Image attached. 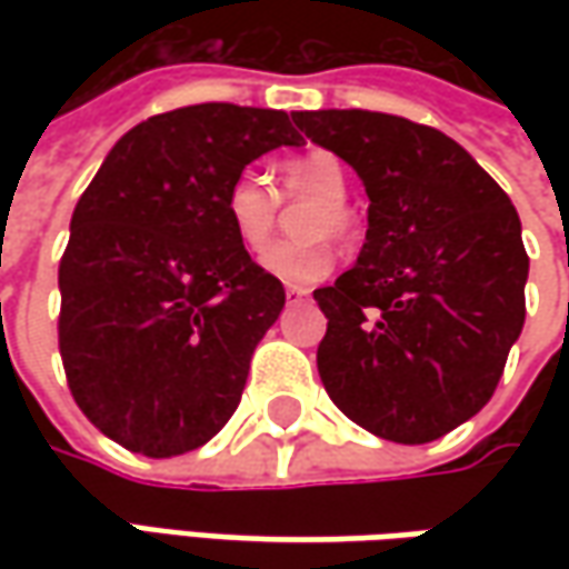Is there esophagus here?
Returning a JSON list of instances; mask_svg holds the SVG:
<instances>
[{
    "instance_id": "1",
    "label": "esophagus",
    "mask_w": 569,
    "mask_h": 569,
    "mask_svg": "<svg viewBox=\"0 0 569 569\" xmlns=\"http://www.w3.org/2000/svg\"><path fill=\"white\" fill-rule=\"evenodd\" d=\"M284 297H288V300H307L310 291H307V288H300V284H288V288H284Z\"/></svg>"
}]
</instances>
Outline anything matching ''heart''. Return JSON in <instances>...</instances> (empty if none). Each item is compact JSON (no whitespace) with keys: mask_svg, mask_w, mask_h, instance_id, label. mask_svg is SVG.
<instances>
[{"mask_svg":"<svg viewBox=\"0 0 569 569\" xmlns=\"http://www.w3.org/2000/svg\"><path fill=\"white\" fill-rule=\"evenodd\" d=\"M281 187L288 199H313L297 221V230L310 240H284L262 252L259 266L281 281L310 284L326 278L332 269V247L322 240H351L355 214L345 206L348 199V173L332 151H307L281 164ZM281 199L259 167L240 170L224 189V218L233 237L250 252H259L272 240L278 224Z\"/></svg>","mask_w":569,"mask_h":569,"instance_id":"obj_1","label":"heart"}]
</instances>
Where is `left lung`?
I'll list each match as a JSON object with an SVG mask.
<instances>
[{"label":"left lung","mask_w":569,"mask_h":569,"mask_svg":"<svg viewBox=\"0 0 569 569\" xmlns=\"http://www.w3.org/2000/svg\"><path fill=\"white\" fill-rule=\"evenodd\" d=\"M367 189L355 269L317 288V367L341 411L396 443H430L491 402L526 322L529 256L513 202L462 144L370 110L291 113Z\"/></svg>","instance_id":"left-lung-1"}]
</instances>
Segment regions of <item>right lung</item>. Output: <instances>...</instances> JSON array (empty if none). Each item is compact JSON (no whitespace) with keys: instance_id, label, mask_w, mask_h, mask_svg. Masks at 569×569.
I'll return each mask as SVG.
<instances>
[{"instance_id":"add662e5","label":"right lung","mask_w":569,"mask_h":569,"mask_svg":"<svg viewBox=\"0 0 569 569\" xmlns=\"http://www.w3.org/2000/svg\"><path fill=\"white\" fill-rule=\"evenodd\" d=\"M278 144L284 110L196 103L129 129L72 211L59 262V355L84 418L170 459L237 411L284 288L224 218V189Z\"/></svg>"}]
</instances>
